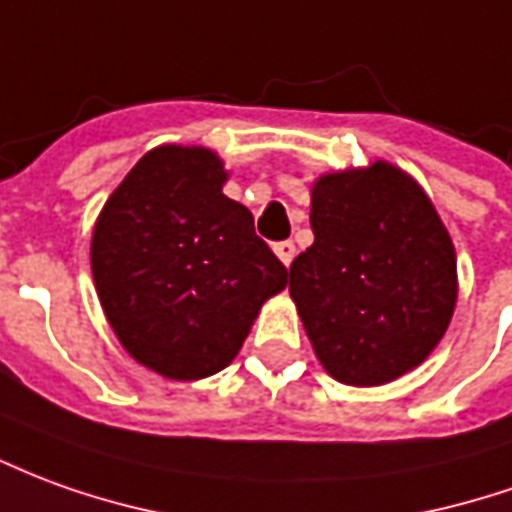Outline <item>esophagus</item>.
I'll list each match as a JSON object with an SVG mask.
<instances>
[{
  "label": "esophagus",
  "mask_w": 512,
  "mask_h": 512,
  "mask_svg": "<svg viewBox=\"0 0 512 512\" xmlns=\"http://www.w3.org/2000/svg\"><path fill=\"white\" fill-rule=\"evenodd\" d=\"M274 255L280 257V260H282V266H291L293 255H296V246H293L291 241H282V244L274 246Z\"/></svg>",
  "instance_id": "obj_1"
}]
</instances>
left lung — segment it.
<instances>
[{"label": "left lung", "instance_id": "obj_1", "mask_svg": "<svg viewBox=\"0 0 512 512\" xmlns=\"http://www.w3.org/2000/svg\"><path fill=\"white\" fill-rule=\"evenodd\" d=\"M310 227L288 291L324 371L374 388L421 366L457 302L455 244L424 188L388 160L321 174Z\"/></svg>", "mask_w": 512, "mask_h": 512}]
</instances>
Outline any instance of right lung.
<instances>
[{
	"mask_svg": "<svg viewBox=\"0 0 512 512\" xmlns=\"http://www.w3.org/2000/svg\"><path fill=\"white\" fill-rule=\"evenodd\" d=\"M213 149L146 152L94 224L91 271L127 355L177 382L205 380L241 352L263 302L288 268L255 235V219L224 196Z\"/></svg>",
	"mask_w": 512,
	"mask_h": 512,
	"instance_id": "right-lung-1",
	"label": "right lung"
}]
</instances>
